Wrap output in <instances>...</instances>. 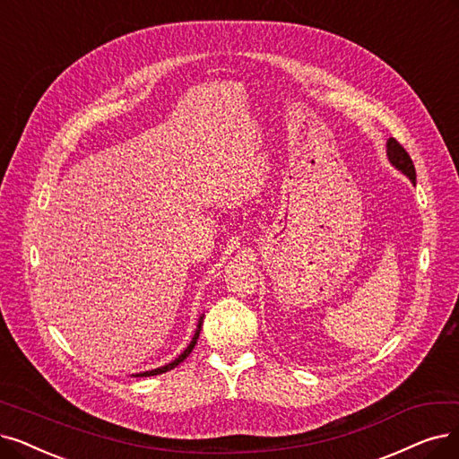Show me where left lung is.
<instances>
[{"label":"left lung","instance_id":"obj_1","mask_svg":"<svg viewBox=\"0 0 459 459\" xmlns=\"http://www.w3.org/2000/svg\"><path fill=\"white\" fill-rule=\"evenodd\" d=\"M386 156L390 160L392 166L401 171L405 177H409V180L412 182V185H416V169H414V163L411 160V156L407 154V151L403 149V146L394 139L390 137L388 143H386Z\"/></svg>","mask_w":459,"mask_h":459}]
</instances>
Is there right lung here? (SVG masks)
I'll return each mask as SVG.
<instances>
[{
  "instance_id": "right-lung-1",
  "label": "right lung",
  "mask_w": 459,
  "mask_h": 459,
  "mask_svg": "<svg viewBox=\"0 0 459 459\" xmlns=\"http://www.w3.org/2000/svg\"><path fill=\"white\" fill-rule=\"evenodd\" d=\"M201 325H204V315L199 316V320H197V327H195V333H194V337H192V341H190V344L185 348V351H182L180 354H178V358H175L171 363H168V365H161V368H158V369H152V371H143V373H135V375H132V377H154V375H161V373H166V371H171V369H175L178 363H182L185 361L188 356H190V352L194 351V346H195V342H197V337H199V332H201Z\"/></svg>"
}]
</instances>
